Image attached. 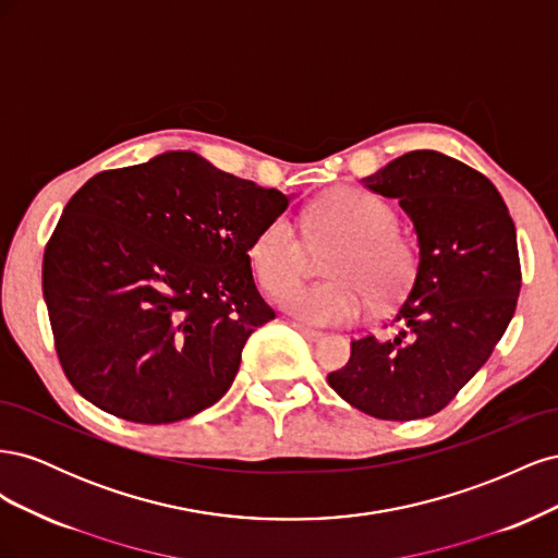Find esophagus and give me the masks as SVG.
Listing matches in <instances>:
<instances>
[{"instance_id": "1", "label": "esophagus", "mask_w": 558, "mask_h": 558, "mask_svg": "<svg viewBox=\"0 0 558 558\" xmlns=\"http://www.w3.org/2000/svg\"><path fill=\"white\" fill-rule=\"evenodd\" d=\"M295 330L305 337V340H310V342H318L320 337H324V332L320 330H316V328H310V326H302V324H295Z\"/></svg>"}]
</instances>
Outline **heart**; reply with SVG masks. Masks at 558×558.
Returning <instances> with one entry per match:
<instances>
[{
  "mask_svg": "<svg viewBox=\"0 0 558 558\" xmlns=\"http://www.w3.org/2000/svg\"><path fill=\"white\" fill-rule=\"evenodd\" d=\"M398 216L388 202L361 189H340L318 199L310 228L318 242H344L328 265L332 281L300 286L283 305L312 326H342L363 316L373 295L379 305L404 293L414 272L408 240L396 230ZM310 248L291 216L279 214L251 244V263L265 291L281 295L307 269Z\"/></svg>",
  "mask_w": 558,
  "mask_h": 558,
  "instance_id": "b5f03b06",
  "label": "heart"
}]
</instances>
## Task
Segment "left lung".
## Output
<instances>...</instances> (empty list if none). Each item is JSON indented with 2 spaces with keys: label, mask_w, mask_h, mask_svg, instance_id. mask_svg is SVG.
I'll list each match as a JSON object with an SVG mask.
<instances>
[{
  "label": "left lung",
  "mask_w": 558,
  "mask_h": 558,
  "mask_svg": "<svg viewBox=\"0 0 558 558\" xmlns=\"http://www.w3.org/2000/svg\"><path fill=\"white\" fill-rule=\"evenodd\" d=\"M363 185L400 202L418 260L398 335L353 340L328 384L369 416L424 418L447 408L510 326L521 289L514 221L492 181L437 150L404 154Z\"/></svg>",
  "instance_id": "left-lung-1"
}]
</instances>
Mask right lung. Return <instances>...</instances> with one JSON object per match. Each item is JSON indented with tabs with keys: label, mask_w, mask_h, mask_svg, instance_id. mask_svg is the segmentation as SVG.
Masks as SVG:
<instances>
[{
	"label": "right lung",
	"mask_w": 558,
	"mask_h": 558,
	"mask_svg": "<svg viewBox=\"0 0 558 558\" xmlns=\"http://www.w3.org/2000/svg\"><path fill=\"white\" fill-rule=\"evenodd\" d=\"M289 199L193 150L95 174L66 202L41 272L76 391L134 424L221 400L248 335L275 318L248 251Z\"/></svg>",
	"instance_id": "1"
}]
</instances>
